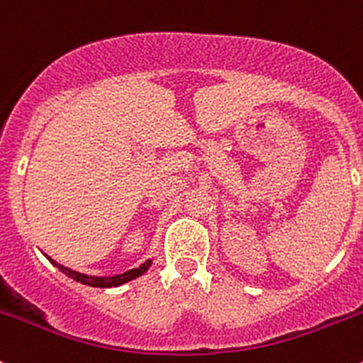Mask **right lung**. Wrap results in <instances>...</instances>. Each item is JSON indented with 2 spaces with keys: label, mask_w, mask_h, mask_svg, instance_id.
<instances>
[{
  "label": "right lung",
  "mask_w": 363,
  "mask_h": 363,
  "mask_svg": "<svg viewBox=\"0 0 363 363\" xmlns=\"http://www.w3.org/2000/svg\"><path fill=\"white\" fill-rule=\"evenodd\" d=\"M47 259H49V262L52 263L54 267H57V269H60L61 272L67 274L68 277H72L73 281H77V283L87 284V286H93V288L121 286V284L128 283V281L135 279V277H138V276H142V274H144V272H147L149 267L152 265V259H147V262L142 263L140 267H137V269L128 270V272H124V274H117V276H108V277H98V276H87V274H80V272H77V270L68 269V267H65V265H61V263L54 262V259L50 258V256H47Z\"/></svg>",
  "instance_id": "right-lung-1"
}]
</instances>
